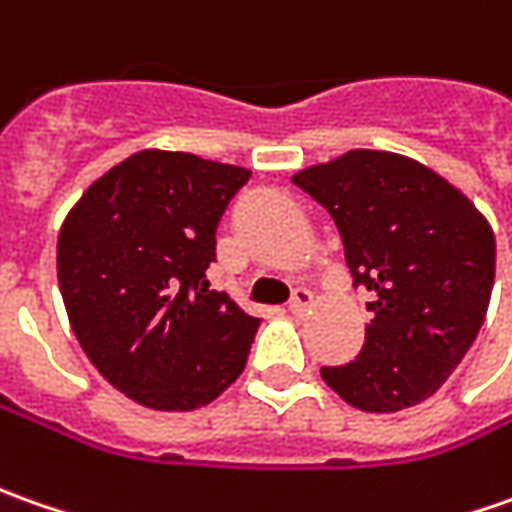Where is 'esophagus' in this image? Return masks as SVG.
I'll list each match as a JSON object with an SVG mask.
<instances>
[{
    "label": "esophagus",
    "mask_w": 512,
    "mask_h": 512,
    "mask_svg": "<svg viewBox=\"0 0 512 512\" xmlns=\"http://www.w3.org/2000/svg\"><path fill=\"white\" fill-rule=\"evenodd\" d=\"M311 303H314V294L309 289H294L289 300V311L300 317V314H306L311 309Z\"/></svg>",
    "instance_id": "1"
}]
</instances>
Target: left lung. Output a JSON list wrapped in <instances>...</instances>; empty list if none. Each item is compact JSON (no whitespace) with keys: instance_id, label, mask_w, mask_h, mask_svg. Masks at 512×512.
I'll use <instances>...</instances> for the list:
<instances>
[{"instance_id":"left-lung-1","label":"left lung","mask_w":512,"mask_h":512,"mask_svg":"<svg viewBox=\"0 0 512 512\" xmlns=\"http://www.w3.org/2000/svg\"><path fill=\"white\" fill-rule=\"evenodd\" d=\"M343 238L354 286L374 294L357 360L320 368L368 414L433 397L485 323L496 238L485 215L414 158L351 150L291 178Z\"/></svg>"}]
</instances>
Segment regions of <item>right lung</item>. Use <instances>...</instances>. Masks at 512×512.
I'll return each instance as SVG.
<instances>
[{"mask_svg": "<svg viewBox=\"0 0 512 512\" xmlns=\"http://www.w3.org/2000/svg\"><path fill=\"white\" fill-rule=\"evenodd\" d=\"M252 178L189 152L144 150L70 209L56 269L84 354L121 394L195 411L240 377L260 320L209 289L215 232Z\"/></svg>", "mask_w": 512, "mask_h": 512, "instance_id": "1", "label": "right lung"}]
</instances>
